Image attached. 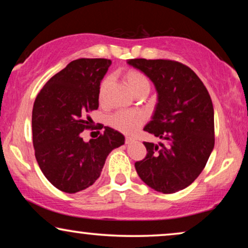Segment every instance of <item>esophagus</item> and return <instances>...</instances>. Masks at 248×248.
<instances>
[{"instance_id": "esophagus-1", "label": "esophagus", "mask_w": 248, "mask_h": 248, "mask_svg": "<svg viewBox=\"0 0 248 248\" xmlns=\"http://www.w3.org/2000/svg\"><path fill=\"white\" fill-rule=\"evenodd\" d=\"M134 139L132 137H126L125 138V143H131V142H133Z\"/></svg>"}]
</instances>
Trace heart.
Returning a JSON list of instances; mask_svg holds the SVG:
<instances>
[{"label": "heart", "mask_w": 248, "mask_h": 248, "mask_svg": "<svg viewBox=\"0 0 248 248\" xmlns=\"http://www.w3.org/2000/svg\"><path fill=\"white\" fill-rule=\"evenodd\" d=\"M122 77L128 88L139 96L141 93H148L150 90V80L143 72L137 69H126L123 71ZM110 86V78L105 77L100 81L98 88V98L99 101H104L107 90ZM147 121V115L142 110H118L109 118L110 126L123 133H133Z\"/></svg>", "instance_id": "1"}]
</instances>
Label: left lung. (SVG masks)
<instances>
[{
  "label": "left lung",
  "mask_w": 248,
  "mask_h": 248,
  "mask_svg": "<svg viewBox=\"0 0 248 248\" xmlns=\"http://www.w3.org/2000/svg\"><path fill=\"white\" fill-rule=\"evenodd\" d=\"M150 78L158 91L152 121L143 130L161 139L143 142L138 175L157 192L170 194L192 184L215 147V113L209 91L194 71L171 60L134 59L127 62Z\"/></svg>",
  "instance_id": "1"
}]
</instances>
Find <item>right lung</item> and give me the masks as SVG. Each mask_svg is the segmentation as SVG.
Masks as SVG:
<instances>
[{
  "mask_svg": "<svg viewBox=\"0 0 248 248\" xmlns=\"http://www.w3.org/2000/svg\"><path fill=\"white\" fill-rule=\"evenodd\" d=\"M106 59H79L47 81L32 108V143L45 177L65 193L86 189L99 178L107 155L124 144V135L106 126L97 139L84 142L93 130L91 111L98 109V88L110 65Z\"/></svg>",
  "mask_w": 248,
  "mask_h": 248,
  "instance_id": "right-lung-1",
  "label": "right lung"
}]
</instances>
